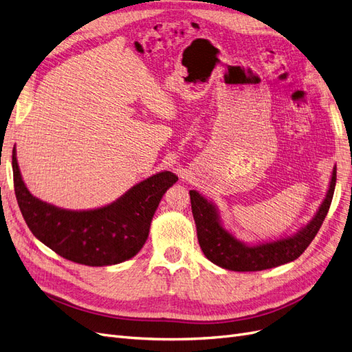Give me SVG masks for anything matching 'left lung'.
<instances>
[{
    "label": "left lung",
    "instance_id": "left-lung-1",
    "mask_svg": "<svg viewBox=\"0 0 352 352\" xmlns=\"http://www.w3.org/2000/svg\"><path fill=\"white\" fill-rule=\"evenodd\" d=\"M335 185L336 167L333 168L332 180H330L324 201L322 202L314 219L305 228L291 238L254 245V247H248V245L233 238L220 225L214 206L210 204L197 190H189L199 247L211 263L233 272H260L294 261L307 250L308 245L317 235L318 229L322 228L330 202L333 198Z\"/></svg>",
    "mask_w": 352,
    "mask_h": 352
}]
</instances>
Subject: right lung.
Returning a JSON list of instances; mask_svg holds the SVG:
<instances>
[{"instance_id":"right-lung-1","label":"right lung","mask_w":352,"mask_h":352,"mask_svg":"<svg viewBox=\"0 0 352 352\" xmlns=\"http://www.w3.org/2000/svg\"><path fill=\"white\" fill-rule=\"evenodd\" d=\"M13 180L17 204L30 232L63 258L85 265H110L132 258L148 238L154 212L177 176L162 172L98 210H61L32 195L13 150Z\"/></svg>"}]
</instances>
